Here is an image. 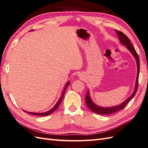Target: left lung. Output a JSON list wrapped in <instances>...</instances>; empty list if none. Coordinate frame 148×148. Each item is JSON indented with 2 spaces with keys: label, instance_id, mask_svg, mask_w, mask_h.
I'll return each mask as SVG.
<instances>
[{
  "label": "left lung",
  "instance_id": "obj_1",
  "mask_svg": "<svg viewBox=\"0 0 148 148\" xmlns=\"http://www.w3.org/2000/svg\"><path fill=\"white\" fill-rule=\"evenodd\" d=\"M115 31L116 32L117 34L119 36V39H120V41L122 43V45H124L126 46L130 52L132 54V55L134 56L136 58V62H137V67H138V74H137V78H136V85H135V88H134V93L129 97V98L125 100V102H124L122 103H121V105L117 106L116 107H102L95 105V104L93 102L92 100L90 97L89 95V92H86V95L85 97V103L86 104V106L90 109L93 112H95L96 114H102V115H109V114H114L115 112H116L117 111H119L120 110H122V109L126 106V105L129 103V102L136 95V93L138 90V81H139V69H140V65H139V56L137 53L136 51L135 50L134 47L132 45V43L131 42L129 39L127 38V36L124 34L123 32H122L118 30H115Z\"/></svg>",
  "mask_w": 148,
  "mask_h": 148
}]
</instances>
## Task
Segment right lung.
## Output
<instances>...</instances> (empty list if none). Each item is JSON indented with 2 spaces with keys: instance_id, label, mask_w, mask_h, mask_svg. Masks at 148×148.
I'll list each match as a JSON object with an SVG mask.
<instances>
[{
  "instance_id": "obj_1",
  "label": "right lung",
  "mask_w": 148,
  "mask_h": 148,
  "mask_svg": "<svg viewBox=\"0 0 148 148\" xmlns=\"http://www.w3.org/2000/svg\"><path fill=\"white\" fill-rule=\"evenodd\" d=\"M32 31H33V30H32ZM69 85H70V82H68L66 83V86H64V90H63V92L62 97H61V98L59 99L58 101V102L56 103V105L55 106V107H54L53 108V109H51L50 110L47 111V112H43V113H35V112H27L28 114H32V115H36V116H48V115L52 114L54 111L56 110L57 109V108L58 107V106H60V104L61 103V102H62V100H63V99L64 94V93H65V91H66V88L68 87V86ZM24 111L25 112H26V111H25V110H24Z\"/></svg>"
}]
</instances>
